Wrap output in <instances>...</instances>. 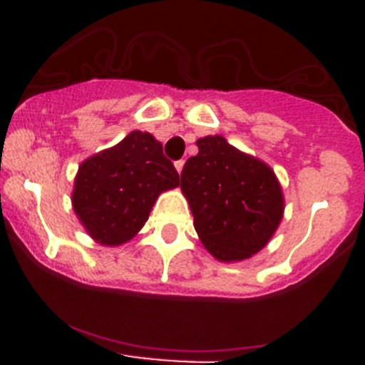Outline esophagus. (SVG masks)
<instances>
[{
	"label": "esophagus",
	"instance_id": "obj_1",
	"mask_svg": "<svg viewBox=\"0 0 365 365\" xmlns=\"http://www.w3.org/2000/svg\"><path fill=\"white\" fill-rule=\"evenodd\" d=\"M182 168H185V160H177V163H175V170H177V172H182Z\"/></svg>",
	"mask_w": 365,
	"mask_h": 365
}]
</instances>
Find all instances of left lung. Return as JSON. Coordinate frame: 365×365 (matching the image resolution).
<instances>
[{
    "label": "left lung",
    "mask_w": 365,
    "mask_h": 365,
    "mask_svg": "<svg viewBox=\"0 0 365 365\" xmlns=\"http://www.w3.org/2000/svg\"><path fill=\"white\" fill-rule=\"evenodd\" d=\"M197 148L180 173L193 227L215 259H247L279 227L282 186L265 163L235 150L221 135L199 138Z\"/></svg>",
    "instance_id": "1"
}]
</instances>
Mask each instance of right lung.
Returning <instances> with one entry per match:
<instances>
[{
    "label": "right lung",
    "instance_id": "right-lung-1",
    "mask_svg": "<svg viewBox=\"0 0 365 365\" xmlns=\"http://www.w3.org/2000/svg\"><path fill=\"white\" fill-rule=\"evenodd\" d=\"M179 186V173L151 133L131 131L78 168L73 208L100 245L117 247L135 237L160 193Z\"/></svg>",
    "mask_w": 365,
    "mask_h": 365
}]
</instances>
